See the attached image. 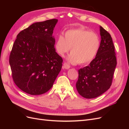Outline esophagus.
Instances as JSON below:
<instances>
[{
	"instance_id": "34e87169",
	"label": "esophagus",
	"mask_w": 129,
	"mask_h": 129,
	"mask_svg": "<svg viewBox=\"0 0 129 129\" xmlns=\"http://www.w3.org/2000/svg\"><path fill=\"white\" fill-rule=\"evenodd\" d=\"M63 68H65L66 69H69L70 68V66L67 63H66V62H64V63H63Z\"/></svg>"
}]
</instances>
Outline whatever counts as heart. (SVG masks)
<instances>
[{
	"mask_svg": "<svg viewBox=\"0 0 129 129\" xmlns=\"http://www.w3.org/2000/svg\"><path fill=\"white\" fill-rule=\"evenodd\" d=\"M100 39L95 33L84 28L71 29L66 31L64 38L59 35L55 43V49L63 56L71 48L69 62L80 64L90 63L94 58L100 47Z\"/></svg>",
	"mask_w": 129,
	"mask_h": 129,
	"instance_id": "obj_1",
	"label": "heart"
}]
</instances>
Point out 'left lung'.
Listing matches in <instances>:
<instances>
[{"label":"left lung","instance_id":"8db88e82","mask_svg":"<svg viewBox=\"0 0 129 129\" xmlns=\"http://www.w3.org/2000/svg\"><path fill=\"white\" fill-rule=\"evenodd\" d=\"M101 41L96 57L89 66L79 70L76 84L79 94L93 99L110 88L117 64L115 47L110 34L100 26Z\"/></svg>","mask_w":129,"mask_h":129}]
</instances>
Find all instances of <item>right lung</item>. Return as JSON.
Masks as SVG:
<instances>
[{
	"mask_svg": "<svg viewBox=\"0 0 129 129\" xmlns=\"http://www.w3.org/2000/svg\"><path fill=\"white\" fill-rule=\"evenodd\" d=\"M57 19L35 22L19 33L9 62L14 82L25 92L39 95L51 89L63 60L54 47Z\"/></svg>",
	"mask_w": 129,
	"mask_h": 129,
	"instance_id": "1",
	"label": "right lung"
}]
</instances>
